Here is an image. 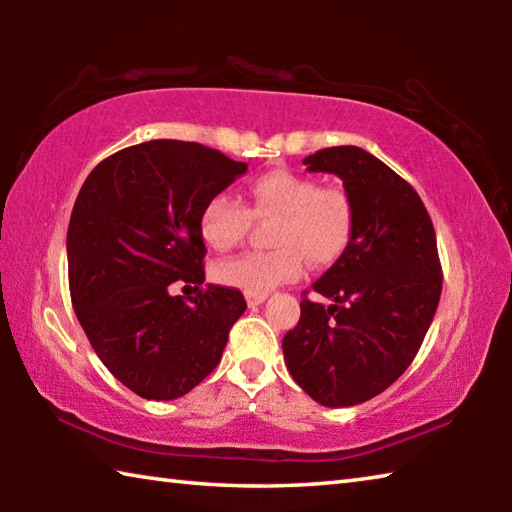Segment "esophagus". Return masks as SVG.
I'll use <instances>...</instances> for the list:
<instances>
[{
	"label": "esophagus",
	"mask_w": 512,
	"mask_h": 512,
	"mask_svg": "<svg viewBox=\"0 0 512 512\" xmlns=\"http://www.w3.org/2000/svg\"><path fill=\"white\" fill-rule=\"evenodd\" d=\"M266 300V293H246L248 307H259Z\"/></svg>",
	"instance_id": "obj_1"
}]
</instances>
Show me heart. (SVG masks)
I'll list each match as a JSON object with an SVG mask.
<instances>
[{
	"instance_id": "1",
	"label": "heart",
	"mask_w": 512,
	"mask_h": 512,
	"mask_svg": "<svg viewBox=\"0 0 512 512\" xmlns=\"http://www.w3.org/2000/svg\"><path fill=\"white\" fill-rule=\"evenodd\" d=\"M255 219H273L268 228L271 250L246 253L216 264L221 284L246 293H268L277 284L300 277L305 259L311 266H329L348 248L354 228V205L339 185L291 169H271L250 183L248 207L230 194L207 198L198 230L207 246L230 250L248 235Z\"/></svg>"
}]
</instances>
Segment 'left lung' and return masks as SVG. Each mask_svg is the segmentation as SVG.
Masks as SVG:
<instances>
[{"instance_id": "left-lung-1", "label": "left lung", "mask_w": 512, "mask_h": 512, "mask_svg": "<svg viewBox=\"0 0 512 512\" xmlns=\"http://www.w3.org/2000/svg\"><path fill=\"white\" fill-rule=\"evenodd\" d=\"M334 173L354 205L352 239L282 341L291 377L311 400L339 409L384 393L411 366L438 309L443 273L429 212L404 178L359 146L305 158Z\"/></svg>"}]
</instances>
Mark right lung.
Instances as JSON below:
<instances>
[{
    "mask_svg": "<svg viewBox=\"0 0 512 512\" xmlns=\"http://www.w3.org/2000/svg\"><path fill=\"white\" fill-rule=\"evenodd\" d=\"M246 162L196 142L151 140L110 155L85 178L67 228L69 293L97 357L144 400H176L221 361L244 293L203 284L198 216Z\"/></svg>",
    "mask_w": 512,
    "mask_h": 512,
    "instance_id": "add662e5",
    "label": "right lung"
}]
</instances>
